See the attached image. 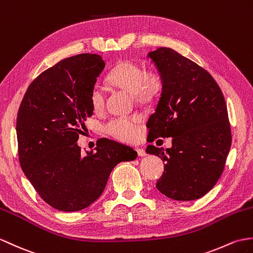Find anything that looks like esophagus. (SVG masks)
<instances>
[{
    "label": "esophagus",
    "instance_id": "34e87169",
    "mask_svg": "<svg viewBox=\"0 0 253 253\" xmlns=\"http://www.w3.org/2000/svg\"><path fill=\"white\" fill-rule=\"evenodd\" d=\"M136 151H137V153H138V155H139V156H145V155H146V152H145V150H144V149L137 148V149H136Z\"/></svg>",
    "mask_w": 253,
    "mask_h": 253
}]
</instances>
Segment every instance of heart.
Listing matches in <instances>:
<instances>
[{
  "label": "heart",
  "instance_id": "1",
  "mask_svg": "<svg viewBox=\"0 0 253 253\" xmlns=\"http://www.w3.org/2000/svg\"><path fill=\"white\" fill-rule=\"evenodd\" d=\"M108 82L117 88L130 92L140 104L154 102L163 92L164 76L157 68L145 69L142 63L131 60L120 62L108 75ZM89 103L95 112L104 107V93L95 86L89 93ZM140 117L138 115L116 117L104 125V131L124 142H132L140 136Z\"/></svg>",
  "mask_w": 253,
  "mask_h": 253
}]
</instances>
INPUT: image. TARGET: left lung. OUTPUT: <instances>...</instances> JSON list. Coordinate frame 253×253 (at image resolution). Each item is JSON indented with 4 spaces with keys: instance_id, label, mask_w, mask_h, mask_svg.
I'll return each mask as SVG.
<instances>
[{
    "instance_id": "8db88e82",
    "label": "left lung",
    "mask_w": 253,
    "mask_h": 253,
    "mask_svg": "<svg viewBox=\"0 0 253 253\" xmlns=\"http://www.w3.org/2000/svg\"><path fill=\"white\" fill-rule=\"evenodd\" d=\"M149 57L164 76V89L148 126L152 141L172 137L166 149L146 153L165 162L156 187L174 201H194L208 193L224 170L232 132L224 96L204 68L168 47Z\"/></svg>"
}]
</instances>
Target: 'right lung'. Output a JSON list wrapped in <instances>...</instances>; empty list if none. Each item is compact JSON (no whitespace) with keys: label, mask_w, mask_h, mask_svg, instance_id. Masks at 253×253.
I'll return each mask as SVG.
<instances>
[{"label":"right lung","mask_w":253,"mask_h":253,"mask_svg":"<svg viewBox=\"0 0 253 253\" xmlns=\"http://www.w3.org/2000/svg\"><path fill=\"white\" fill-rule=\"evenodd\" d=\"M104 66L96 54L59 61L29 85L17 114L22 171L41 198L60 211L87 208L101 195L117 164L137 157L130 146L109 139L85 157L76 144L86 117L92 115L89 93Z\"/></svg>","instance_id":"obj_1"}]
</instances>
